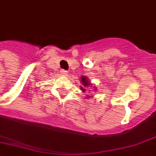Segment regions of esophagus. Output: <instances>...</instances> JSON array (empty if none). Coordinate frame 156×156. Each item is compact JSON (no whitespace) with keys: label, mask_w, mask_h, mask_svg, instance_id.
I'll list each match as a JSON object with an SVG mask.
<instances>
[{"label":"esophagus","mask_w":156,"mask_h":156,"mask_svg":"<svg viewBox=\"0 0 156 156\" xmlns=\"http://www.w3.org/2000/svg\"><path fill=\"white\" fill-rule=\"evenodd\" d=\"M60 72H61V74L63 75V76H68V75H69V72L66 71V70H63V69H62Z\"/></svg>","instance_id":"34e87169"}]
</instances>
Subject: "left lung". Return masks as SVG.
<instances>
[{"mask_svg": "<svg viewBox=\"0 0 156 156\" xmlns=\"http://www.w3.org/2000/svg\"><path fill=\"white\" fill-rule=\"evenodd\" d=\"M80 78H81L80 82H81V84H82V86H80V88H81V90L83 91V93H85V92H86V91H87V90L89 88V87H92V86H93V83H92L89 81L88 77L83 76V77H81ZM93 90H94V91H96V90H97V88H96L95 87H93ZM89 92H91V90H89ZM93 98V96L87 95V98Z\"/></svg>", "mask_w": 156, "mask_h": 156, "instance_id": "left-lung-1", "label": "left lung"}]
</instances>
